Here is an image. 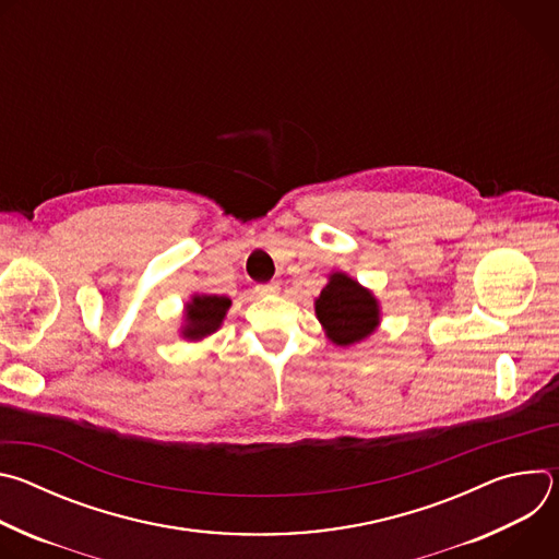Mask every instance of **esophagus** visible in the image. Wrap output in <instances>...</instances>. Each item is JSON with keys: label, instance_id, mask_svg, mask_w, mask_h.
<instances>
[{"label": "esophagus", "instance_id": "esophagus-1", "mask_svg": "<svg viewBox=\"0 0 559 559\" xmlns=\"http://www.w3.org/2000/svg\"><path fill=\"white\" fill-rule=\"evenodd\" d=\"M257 289H259L261 294H278V292H281V283H278V281H272V283L259 285Z\"/></svg>", "mask_w": 559, "mask_h": 559}]
</instances>
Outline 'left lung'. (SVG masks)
<instances>
[{
  "mask_svg": "<svg viewBox=\"0 0 559 559\" xmlns=\"http://www.w3.org/2000/svg\"><path fill=\"white\" fill-rule=\"evenodd\" d=\"M318 323L336 347L367 341L380 328V302L373 292L347 272H332L313 300Z\"/></svg>",
  "mask_w": 559,
  "mask_h": 559,
  "instance_id": "1",
  "label": "left lung"
}]
</instances>
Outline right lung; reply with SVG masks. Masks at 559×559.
Returning <instances> with one entry per match:
<instances>
[{"instance_id": "obj_1", "label": "right lung", "mask_w": 559, "mask_h": 559, "mask_svg": "<svg viewBox=\"0 0 559 559\" xmlns=\"http://www.w3.org/2000/svg\"><path fill=\"white\" fill-rule=\"evenodd\" d=\"M231 300L227 296L216 294H192L183 305V321L179 328L181 338L190 343H199L212 334H216L225 321Z\"/></svg>"}]
</instances>
